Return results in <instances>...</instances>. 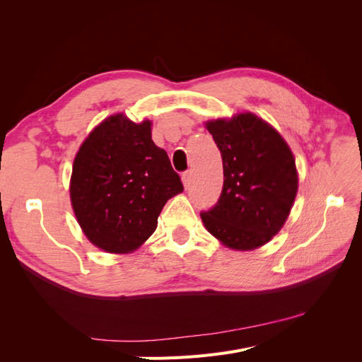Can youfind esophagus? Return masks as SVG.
I'll list each match as a JSON object with an SVG mask.
<instances>
[{"label":"esophagus","instance_id":"esophagus-1","mask_svg":"<svg viewBox=\"0 0 362 362\" xmlns=\"http://www.w3.org/2000/svg\"><path fill=\"white\" fill-rule=\"evenodd\" d=\"M182 184H184V187H189V184H190V180H192V170H187V172H184L182 173Z\"/></svg>","mask_w":362,"mask_h":362}]
</instances>
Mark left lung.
<instances>
[{
	"label": "left lung",
	"instance_id": "obj_1",
	"mask_svg": "<svg viewBox=\"0 0 362 362\" xmlns=\"http://www.w3.org/2000/svg\"><path fill=\"white\" fill-rule=\"evenodd\" d=\"M223 161V189L201 218L235 250L257 249L286 223L298 193L293 152L278 131L252 113L205 124Z\"/></svg>",
	"mask_w": 362,
	"mask_h": 362
}]
</instances>
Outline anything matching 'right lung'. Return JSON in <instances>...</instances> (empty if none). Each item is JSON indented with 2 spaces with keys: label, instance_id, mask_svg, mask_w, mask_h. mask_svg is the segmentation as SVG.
<instances>
[{
  "label": "right lung",
  "instance_id": "add662e5",
  "mask_svg": "<svg viewBox=\"0 0 362 362\" xmlns=\"http://www.w3.org/2000/svg\"><path fill=\"white\" fill-rule=\"evenodd\" d=\"M69 190L86 237L110 254H128L152 235L164 204L184 187L152 141L151 120L136 124L117 113L83 141Z\"/></svg>",
  "mask_w": 362,
  "mask_h": 362
}]
</instances>
